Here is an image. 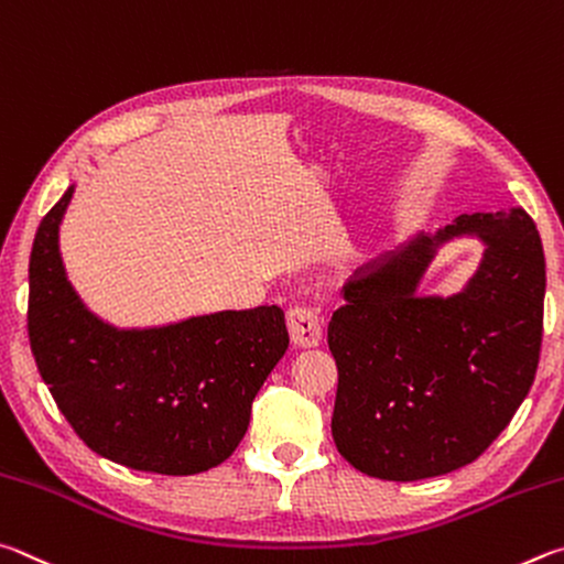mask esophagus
I'll return each mask as SVG.
<instances>
[{"mask_svg":"<svg viewBox=\"0 0 564 564\" xmlns=\"http://www.w3.org/2000/svg\"><path fill=\"white\" fill-rule=\"evenodd\" d=\"M288 329L292 341L302 349H312L322 344V322L317 310L297 304L288 312Z\"/></svg>","mask_w":564,"mask_h":564,"instance_id":"1","label":"esophagus"}]
</instances>
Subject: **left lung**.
<instances>
[{"label": "left lung", "instance_id": "obj_1", "mask_svg": "<svg viewBox=\"0 0 564 564\" xmlns=\"http://www.w3.org/2000/svg\"><path fill=\"white\" fill-rule=\"evenodd\" d=\"M478 236L479 272L451 299H419L441 243ZM332 314L339 387L332 436L354 468L423 480L476 460L535 381L545 254L522 207L460 215L359 267Z\"/></svg>", "mask_w": 564, "mask_h": 564}]
</instances>
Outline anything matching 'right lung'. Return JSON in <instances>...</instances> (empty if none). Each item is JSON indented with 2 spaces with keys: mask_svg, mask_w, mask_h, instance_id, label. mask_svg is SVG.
Here are the masks:
<instances>
[{
  "mask_svg": "<svg viewBox=\"0 0 564 564\" xmlns=\"http://www.w3.org/2000/svg\"><path fill=\"white\" fill-rule=\"evenodd\" d=\"M72 195L74 185L46 213L29 257V341L58 411L88 448L126 468L193 476L220 466L290 347L284 312L262 304L148 329L98 319L58 252Z\"/></svg>",
  "mask_w": 564,
  "mask_h": 564,
  "instance_id": "add662e5",
  "label": "right lung"
}]
</instances>
